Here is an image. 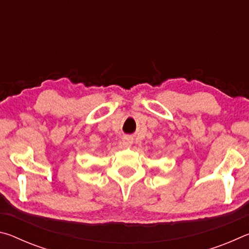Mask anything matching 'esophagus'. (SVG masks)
Segmentation results:
<instances>
[{"label": "esophagus", "instance_id": "esophagus-1", "mask_svg": "<svg viewBox=\"0 0 249 249\" xmlns=\"http://www.w3.org/2000/svg\"><path fill=\"white\" fill-rule=\"evenodd\" d=\"M132 140H130V137H127V136H126V137H124L123 138V145L124 146H130V145H132Z\"/></svg>", "mask_w": 249, "mask_h": 249}]
</instances>
